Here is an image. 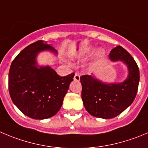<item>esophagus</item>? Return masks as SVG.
I'll return each mask as SVG.
<instances>
[{
  "mask_svg": "<svg viewBox=\"0 0 148 148\" xmlns=\"http://www.w3.org/2000/svg\"><path fill=\"white\" fill-rule=\"evenodd\" d=\"M80 76H81V75H80L78 73H76L75 74V76H74V80H75V81H78L80 80Z\"/></svg>",
  "mask_w": 148,
  "mask_h": 148,
  "instance_id": "34e87169",
  "label": "esophagus"
}]
</instances>
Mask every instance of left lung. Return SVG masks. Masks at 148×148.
<instances>
[{
  "label": "left lung",
  "mask_w": 148,
  "mask_h": 148,
  "mask_svg": "<svg viewBox=\"0 0 148 148\" xmlns=\"http://www.w3.org/2000/svg\"><path fill=\"white\" fill-rule=\"evenodd\" d=\"M111 61H121L127 66L129 75L123 82L105 84L94 75L80 78L82 85L83 103L88 113L97 118L116 117L132 105L136 97L140 81V70L130 54L121 46L111 50Z\"/></svg>",
  "instance_id": "obj_1"
}]
</instances>
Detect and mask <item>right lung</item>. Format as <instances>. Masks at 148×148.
<instances>
[{
	"label": "right lung",
	"instance_id": "1",
	"mask_svg": "<svg viewBox=\"0 0 148 148\" xmlns=\"http://www.w3.org/2000/svg\"><path fill=\"white\" fill-rule=\"evenodd\" d=\"M57 54L43 40L29 45L15 57L8 73V90L19 110L33 119L54 116L61 108L75 73L61 77L49 66L38 67L36 57L42 51Z\"/></svg>",
	"mask_w": 148,
	"mask_h": 148
}]
</instances>
